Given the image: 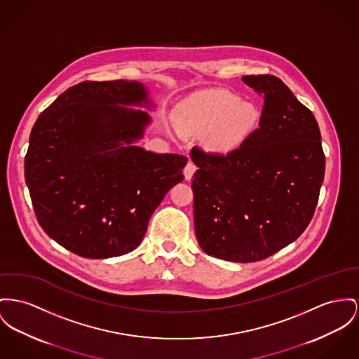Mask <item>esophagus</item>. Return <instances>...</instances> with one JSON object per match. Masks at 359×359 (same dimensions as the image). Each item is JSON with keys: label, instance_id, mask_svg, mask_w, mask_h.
<instances>
[{"label": "esophagus", "instance_id": "1", "mask_svg": "<svg viewBox=\"0 0 359 359\" xmlns=\"http://www.w3.org/2000/svg\"><path fill=\"white\" fill-rule=\"evenodd\" d=\"M196 165L189 161L188 163H187V166L184 168V175H185V180H191V177H193V174H194V171H196Z\"/></svg>", "mask_w": 359, "mask_h": 359}]
</instances>
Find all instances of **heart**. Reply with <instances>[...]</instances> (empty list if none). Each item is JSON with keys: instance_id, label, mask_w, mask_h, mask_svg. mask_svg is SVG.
<instances>
[{"instance_id": "heart-1", "label": "heart", "mask_w": 359, "mask_h": 359, "mask_svg": "<svg viewBox=\"0 0 359 359\" xmlns=\"http://www.w3.org/2000/svg\"><path fill=\"white\" fill-rule=\"evenodd\" d=\"M259 118L257 109L238 96L217 93L184 104L177 121L182 132L196 135L212 129L205 139L208 149L229 154L250 135Z\"/></svg>"}]
</instances>
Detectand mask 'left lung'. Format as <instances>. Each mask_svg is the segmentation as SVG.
<instances>
[{"instance_id":"obj_1","label":"left lung","mask_w":359,"mask_h":359,"mask_svg":"<svg viewBox=\"0 0 359 359\" xmlns=\"http://www.w3.org/2000/svg\"><path fill=\"white\" fill-rule=\"evenodd\" d=\"M263 96L259 128L222 155L193 147V215L201 249L234 263L264 260L298 238L314 214L325 156L318 123L272 74L243 76Z\"/></svg>"}]
</instances>
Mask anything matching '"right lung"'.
Returning a JSON list of instances; mask_svg holds the SVG:
<instances>
[{
  "label": "right lung",
  "mask_w": 359,
  "mask_h": 359,
  "mask_svg": "<svg viewBox=\"0 0 359 359\" xmlns=\"http://www.w3.org/2000/svg\"><path fill=\"white\" fill-rule=\"evenodd\" d=\"M142 83L83 81L38 117L25 155V184L48 237L86 259L135 250L163 197L184 180L188 158L133 143L151 122Z\"/></svg>",
  "instance_id": "right-lung-1"
}]
</instances>
